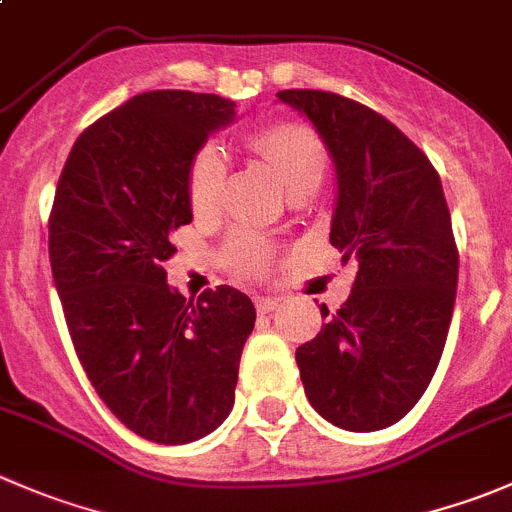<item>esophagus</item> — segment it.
<instances>
[{
	"instance_id": "34e87169",
	"label": "esophagus",
	"mask_w": 512,
	"mask_h": 512,
	"mask_svg": "<svg viewBox=\"0 0 512 512\" xmlns=\"http://www.w3.org/2000/svg\"><path fill=\"white\" fill-rule=\"evenodd\" d=\"M255 302H257V310H260L262 315L277 310V305H280V300H277V297H257Z\"/></svg>"
}]
</instances>
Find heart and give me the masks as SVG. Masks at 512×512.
Returning <instances> with one entry per match:
<instances>
[{"mask_svg":"<svg viewBox=\"0 0 512 512\" xmlns=\"http://www.w3.org/2000/svg\"><path fill=\"white\" fill-rule=\"evenodd\" d=\"M250 150L275 172L287 192L302 187H320L325 177V150L310 127L297 122H277L255 132L250 137ZM222 185H225V157L215 145L202 147L190 165L187 175V195L195 215H212L220 205ZM235 262L245 270H262L267 255L260 247L240 245L235 250Z\"/></svg>","mask_w":512,"mask_h":512,"instance_id":"1","label":"heart"}]
</instances>
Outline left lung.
<instances>
[{
	"label": "left lung",
	"mask_w": 512,
	"mask_h": 512,
	"mask_svg": "<svg viewBox=\"0 0 512 512\" xmlns=\"http://www.w3.org/2000/svg\"><path fill=\"white\" fill-rule=\"evenodd\" d=\"M277 99L305 114L337 177L330 242L355 267L337 312L295 360L312 408L342 430L390 428L435 375L458 290V247L428 157L375 109L320 89Z\"/></svg>",
	"instance_id": "left-lung-1"
}]
</instances>
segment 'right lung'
I'll return each instance as SVG.
<instances>
[{"instance_id": "obj_1", "label": "right lung", "mask_w": 512, "mask_h": 512, "mask_svg": "<svg viewBox=\"0 0 512 512\" xmlns=\"http://www.w3.org/2000/svg\"><path fill=\"white\" fill-rule=\"evenodd\" d=\"M235 114L217 94H137L77 137L54 192L49 262L74 352L114 418L152 443L225 423L255 327L245 292L220 285L195 302L165 272L170 235L192 222V160Z\"/></svg>"}]
</instances>
